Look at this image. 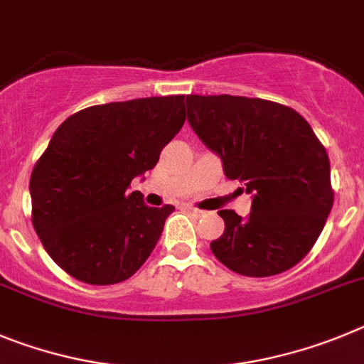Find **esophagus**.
Masks as SVG:
<instances>
[{
	"mask_svg": "<svg viewBox=\"0 0 364 364\" xmlns=\"http://www.w3.org/2000/svg\"><path fill=\"white\" fill-rule=\"evenodd\" d=\"M186 210H188V214L194 215V218H203L205 215V212L199 210V208H194V206H186Z\"/></svg>",
	"mask_w": 364,
	"mask_h": 364,
	"instance_id": "34e87169",
	"label": "esophagus"
}]
</instances>
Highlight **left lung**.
Returning a JSON list of instances; mask_svg holds the SVG:
<instances>
[{
	"label": "left lung",
	"mask_w": 364,
	"mask_h": 364,
	"mask_svg": "<svg viewBox=\"0 0 364 364\" xmlns=\"http://www.w3.org/2000/svg\"><path fill=\"white\" fill-rule=\"evenodd\" d=\"M188 123L252 194L247 219L219 210L214 255L235 274L276 276L312 250L333 205L330 161L312 127L284 105L243 96H186Z\"/></svg>",
	"instance_id": "8db88e82"
}]
</instances>
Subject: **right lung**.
Wrapping results in <instances>:
<instances>
[{
  "mask_svg": "<svg viewBox=\"0 0 364 364\" xmlns=\"http://www.w3.org/2000/svg\"><path fill=\"white\" fill-rule=\"evenodd\" d=\"M185 119V96H163L88 107L58 127L32 170V225L68 276L116 284L149 259L174 206L127 188Z\"/></svg>",
  "mask_w": 364,
  "mask_h": 364,
  "instance_id": "add662e5",
  "label": "right lung"
}]
</instances>
